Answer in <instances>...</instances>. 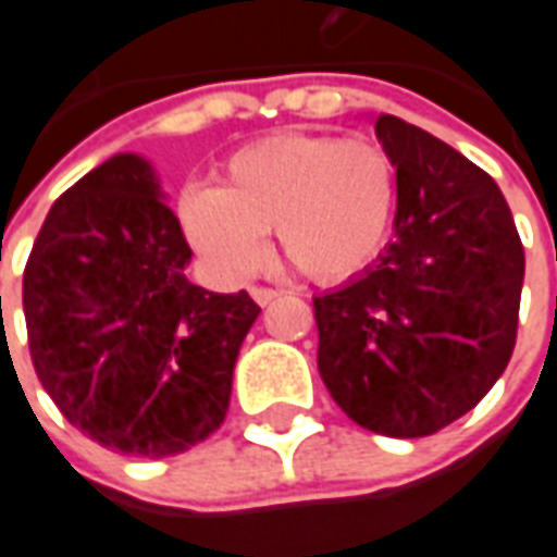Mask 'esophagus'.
I'll return each instance as SVG.
<instances>
[{
  "mask_svg": "<svg viewBox=\"0 0 557 557\" xmlns=\"http://www.w3.org/2000/svg\"><path fill=\"white\" fill-rule=\"evenodd\" d=\"M250 295H253V301L262 304V307L274 301V298H280V292L268 289V286H253V289H250Z\"/></svg>",
  "mask_w": 557,
  "mask_h": 557,
  "instance_id": "1",
  "label": "esophagus"
}]
</instances>
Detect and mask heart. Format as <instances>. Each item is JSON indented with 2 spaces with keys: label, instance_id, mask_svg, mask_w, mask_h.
I'll use <instances>...</instances> for the list:
<instances>
[{
  "label": "heart",
  "instance_id": "1",
  "mask_svg": "<svg viewBox=\"0 0 557 557\" xmlns=\"http://www.w3.org/2000/svg\"><path fill=\"white\" fill-rule=\"evenodd\" d=\"M397 208V166L373 139L280 134L238 148L220 187L178 202L184 238L223 280L265 259V232L304 277L339 283L375 262Z\"/></svg>",
  "mask_w": 557,
  "mask_h": 557
}]
</instances>
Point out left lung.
Segmentation results:
<instances>
[{
    "label": "left lung",
    "mask_w": 557,
    "mask_h": 557,
    "mask_svg": "<svg viewBox=\"0 0 557 557\" xmlns=\"http://www.w3.org/2000/svg\"><path fill=\"white\" fill-rule=\"evenodd\" d=\"M397 166L394 242L313 298L319 375L363 430L420 438L478 406L510 361L525 250L492 175L397 115L375 119Z\"/></svg>",
    "instance_id": "obj_1"
}]
</instances>
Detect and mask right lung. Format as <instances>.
I'll use <instances>...</instances> for the list:
<instances>
[{"label":"right lung","instance_id":"obj_1","mask_svg":"<svg viewBox=\"0 0 557 557\" xmlns=\"http://www.w3.org/2000/svg\"><path fill=\"white\" fill-rule=\"evenodd\" d=\"M190 244L148 160L115 154L50 208L23 271L29 355L71 426L125 456L218 430L259 307L194 286Z\"/></svg>","mask_w":557,"mask_h":557}]
</instances>
